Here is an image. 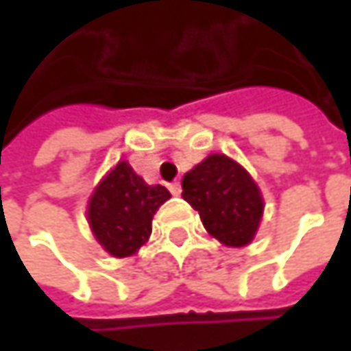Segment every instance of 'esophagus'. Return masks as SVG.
Here are the masks:
<instances>
[{"label":"esophagus","mask_w":351,"mask_h":351,"mask_svg":"<svg viewBox=\"0 0 351 351\" xmlns=\"http://www.w3.org/2000/svg\"><path fill=\"white\" fill-rule=\"evenodd\" d=\"M169 191H171V195H180L182 193V185L178 182H173V183H169Z\"/></svg>","instance_id":"34e87169"}]
</instances>
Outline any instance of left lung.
<instances>
[{
    "mask_svg": "<svg viewBox=\"0 0 351 351\" xmlns=\"http://www.w3.org/2000/svg\"><path fill=\"white\" fill-rule=\"evenodd\" d=\"M183 199L199 210L203 226L228 248L248 246L260 228L263 197L258 183L224 154L207 156L182 180Z\"/></svg>",
    "mask_w": 351,
    "mask_h": 351,
    "instance_id": "8db88e82",
    "label": "left lung"
}]
</instances>
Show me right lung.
Here are the masks:
<instances>
[{
    "mask_svg": "<svg viewBox=\"0 0 351 351\" xmlns=\"http://www.w3.org/2000/svg\"><path fill=\"white\" fill-rule=\"evenodd\" d=\"M169 197L164 185H148L123 160L97 183L89 197V228L107 254L128 258L148 242L156 210Z\"/></svg>",
    "mask_w": 351,
    "mask_h": 351,
    "instance_id": "right-lung-1",
    "label": "right lung"
}]
</instances>
